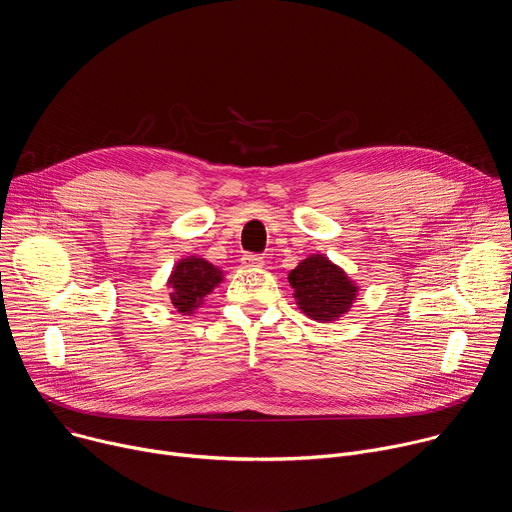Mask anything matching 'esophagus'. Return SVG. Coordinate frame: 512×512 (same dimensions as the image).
I'll return each instance as SVG.
<instances>
[{"instance_id":"obj_1","label":"esophagus","mask_w":512,"mask_h":512,"mask_svg":"<svg viewBox=\"0 0 512 512\" xmlns=\"http://www.w3.org/2000/svg\"><path fill=\"white\" fill-rule=\"evenodd\" d=\"M241 263L245 267H261L263 265V257L261 255H255V253H247L241 257Z\"/></svg>"}]
</instances>
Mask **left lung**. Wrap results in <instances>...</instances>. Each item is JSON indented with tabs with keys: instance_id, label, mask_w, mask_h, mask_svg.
I'll use <instances>...</instances> for the list:
<instances>
[{
	"instance_id": "left-lung-1",
	"label": "left lung",
	"mask_w": 512,
	"mask_h": 512,
	"mask_svg": "<svg viewBox=\"0 0 512 512\" xmlns=\"http://www.w3.org/2000/svg\"><path fill=\"white\" fill-rule=\"evenodd\" d=\"M300 310L318 322H332L348 312L356 298V285L324 255H310L289 273Z\"/></svg>"
}]
</instances>
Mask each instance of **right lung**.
<instances>
[{
  "label": "right lung",
  "mask_w": 512,
  "mask_h": 512,
  "mask_svg": "<svg viewBox=\"0 0 512 512\" xmlns=\"http://www.w3.org/2000/svg\"><path fill=\"white\" fill-rule=\"evenodd\" d=\"M221 279L223 271H218L212 263L198 257L182 259L174 267L168 281L172 287L170 300L174 308L182 314H192L202 304V298L214 289V285L221 283Z\"/></svg>",
  "instance_id": "1"
}]
</instances>
